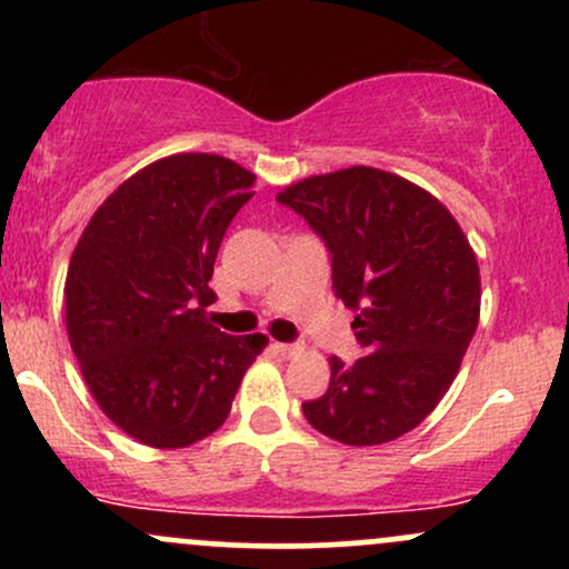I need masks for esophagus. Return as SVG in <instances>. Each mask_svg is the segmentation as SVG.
Here are the masks:
<instances>
[{
    "instance_id": "obj_1",
    "label": "esophagus",
    "mask_w": 569,
    "mask_h": 569,
    "mask_svg": "<svg viewBox=\"0 0 569 569\" xmlns=\"http://www.w3.org/2000/svg\"><path fill=\"white\" fill-rule=\"evenodd\" d=\"M272 348H276V352H280L283 358H293L297 352H302V348H299L297 342H276Z\"/></svg>"
}]
</instances>
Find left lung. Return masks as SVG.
<instances>
[{"instance_id": "8db88e82", "label": "left lung", "mask_w": 569, "mask_h": 569, "mask_svg": "<svg viewBox=\"0 0 569 569\" xmlns=\"http://www.w3.org/2000/svg\"><path fill=\"white\" fill-rule=\"evenodd\" d=\"M321 234L331 283L367 356L329 358V390L302 411L350 447L409 433L436 409L479 326L476 253L433 194L380 168L310 176L278 194Z\"/></svg>"}]
</instances>
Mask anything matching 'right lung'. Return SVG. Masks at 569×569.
Masks as SVG:
<instances>
[{"instance_id": "1", "label": "right lung", "mask_w": 569, "mask_h": 569, "mask_svg": "<svg viewBox=\"0 0 569 569\" xmlns=\"http://www.w3.org/2000/svg\"><path fill=\"white\" fill-rule=\"evenodd\" d=\"M253 181L219 154H171L122 181L71 253V350L103 415L147 447L211 436L264 350V335L232 337L206 318L219 246Z\"/></svg>"}]
</instances>
